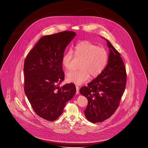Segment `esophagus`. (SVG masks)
<instances>
[{
    "mask_svg": "<svg viewBox=\"0 0 148 148\" xmlns=\"http://www.w3.org/2000/svg\"><path fill=\"white\" fill-rule=\"evenodd\" d=\"M76 94H79V87L78 86H76Z\"/></svg>",
    "mask_w": 148,
    "mask_h": 148,
    "instance_id": "obj_1",
    "label": "esophagus"
}]
</instances>
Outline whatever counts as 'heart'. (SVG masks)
I'll return each mask as SVG.
<instances>
[{"mask_svg": "<svg viewBox=\"0 0 148 148\" xmlns=\"http://www.w3.org/2000/svg\"><path fill=\"white\" fill-rule=\"evenodd\" d=\"M75 54L83 58L81 70L68 73L67 79L69 82L80 85L88 80L90 74L93 77L99 76L106 67L108 61V53L103 47H99L90 41L85 40L78 43L75 47ZM73 52L67 50L63 55L62 63L66 71L71 69Z\"/></svg>", "mask_w": 148, "mask_h": 148, "instance_id": "b5f03b06", "label": "heart"}]
</instances>
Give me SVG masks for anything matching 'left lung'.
<instances>
[{
	"mask_svg": "<svg viewBox=\"0 0 148 148\" xmlns=\"http://www.w3.org/2000/svg\"><path fill=\"white\" fill-rule=\"evenodd\" d=\"M105 40L110 51L106 67L87 86L80 89V94L88 100L84 111L86 118L93 123L106 120L116 112L126 84V69L121 54Z\"/></svg>",
	"mask_w": 148,
	"mask_h": 148,
	"instance_id": "left-lung-1",
	"label": "left lung"
}]
</instances>
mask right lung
<instances>
[{
	"instance_id": "right-lung-1",
	"label": "right lung",
	"mask_w": 148,
	"mask_h": 148,
	"mask_svg": "<svg viewBox=\"0 0 148 148\" xmlns=\"http://www.w3.org/2000/svg\"><path fill=\"white\" fill-rule=\"evenodd\" d=\"M75 36V32L65 31L43 36L25 60V93L34 111L45 120H56L76 92L73 83L59 86L64 79V50Z\"/></svg>"
}]
</instances>
